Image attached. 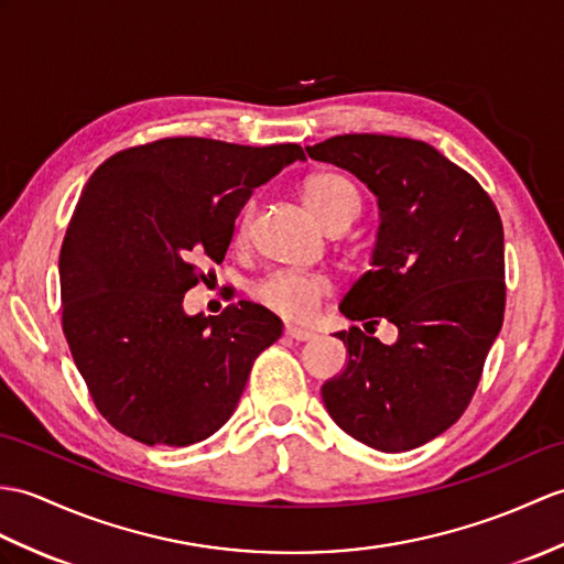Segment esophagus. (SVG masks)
I'll return each instance as SVG.
<instances>
[{
  "instance_id": "esophagus-1",
  "label": "esophagus",
  "mask_w": 564,
  "mask_h": 564,
  "mask_svg": "<svg viewBox=\"0 0 564 564\" xmlns=\"http://www.w3.org/2000/svg\"><path fill=\"white\" fill-rule=\"evenodd\" d=\"M285 336H291V338H295V341H312L314 334L312 329H303V326H295V324H285Z\"/></svg>"
}]
</instances>
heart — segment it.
I'll list each match as a JSON object with an SVG mask.
<instances>
[{"instance_id": "b5f03b06", "label": "heart", "mask_w": 564, "mask_h": 564, "mask_svg": "<svg viewBox=\"0 0 564 564\" xmlns=\"http://www.w3.org/2000/svg\"><path fill=\"white\" fill-rule=\"evenodd\" d=\"M303 199L310 212L317 216L326 228L338 226V223H352L360 212V194L341 173H314L305 180ZM252 202H247L240 208L238 223H235V240L242 242L250 232L252 223ZM332 293V281L322 273H305V271H273L269 276L252 285V297L261 307L281 314L285 319L303 322L317 312L322 300Z\"/></svg>"}]
</instances>
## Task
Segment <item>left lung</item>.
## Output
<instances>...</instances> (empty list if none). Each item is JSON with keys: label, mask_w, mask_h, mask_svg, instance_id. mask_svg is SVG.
<instances>
[{"label": "left lung", "mask_w": 564, "mask_h": 564, "mask_svg": "<svg viewBox=\"0 0 564 564\" xmlns=\"http://www.w3.org/2000/svg\"><path fill=\"white\" fill-rule=\"evenodd\" d=\"M348 170L379 206L372 269L338 305L365 330L387 318V347L338 332L346 370L324 382L334 423L379 452H409L464 415L505 319V230L488 192L425 141L344 134L307 147Z\"/></svg>", "instance_id": "left-lung-1"}]
</instances>
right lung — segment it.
Returning a JSON list of instances; mask_svg holds the SVG:
<instances>
[{
  "label": "right lung",
  "mask_w": 564,
  "mask_h": 564,
  "mask_svg": "<svg viewBox=\"0 0 564 564\" xmlns=\"http://www.w3.org/2000/svg\"><path fill=\"white\" fill-rule=\"evenodd\" d=\"M305 161L297 143L170 137L110 155L86 182L59 252L62 329L96 409L149 447L212 437L283 322L267 307L189 314L252 189Z\"/></svg>",
  "instance_id": "obj_1"
}]
</instances>
